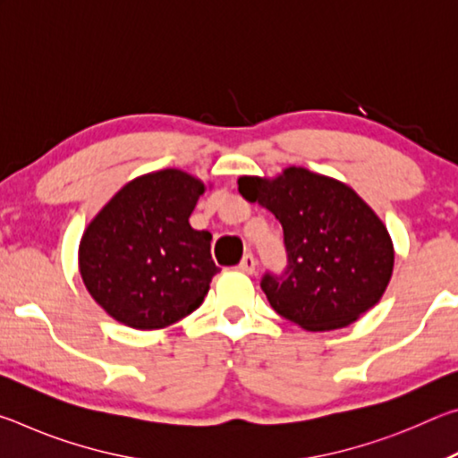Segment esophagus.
Wrapping results in <instances>:
<instances>
[{
  "label": "esophagus",
  "instance_id": "esophagus-1",
  "mask_svg": "<svg viewBox=\"0 0 458 458\" xmlns=\"http://www.w3.org/2000/svg\"><path fill=\"white\" fill-rule=\"evenodd\" d=\"M254 268H257V259L252 257V254H244L242 260H240L238 270L240 273H246V275H252Z\"/></svg>",
  "mask_w": 458,
  "mask_h": 458
}]
</instances>
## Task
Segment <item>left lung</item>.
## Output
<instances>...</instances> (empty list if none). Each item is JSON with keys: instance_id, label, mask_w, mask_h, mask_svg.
I'll list each match as a JSON object with an SVG mask.
<instances>
[{"instance_id": "obj_1", "label": "left lung", "mask_w": 458, "mask_h": 458, "mask_svg": "<svg viewBox=\"0 0 458 458\" xmlns=\"http://www.w3.org/2000/svg\"><path fill=\"white\" fill-rule=\"evenodd\" d=\"M238 191L283 226L286 267L267 270L260 281L278 315L307 331H329L382 299L394 267L392 240L352 188L289 167L273 182L240 177Z\"/></svg>"}]
</instances>
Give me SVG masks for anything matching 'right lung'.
Segmentation results:
<instances>
[{
	"label": "right lung",
	"instance_id": "obj_1",
	"mask_svg": "<svg viewBox=\"0 0 458 458\" xmlns=\"http://www.w3.org/2000/svg\"><path fill=\"white\" fill-rule=\"evenodd\" d=\"M204 183L180 169L127 183L89 224L81 275L92 299L123 325L161 329L201 305L218 273L212 234L190 214Z\"/></svg>",
	"mask_w": 458,
	"mask_h": 458
}]
</instances>
